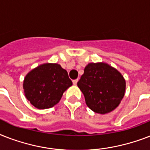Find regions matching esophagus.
<instances>
[{
	"mask_svg": "<svg viewBox=\"0 0 150 150\" xmlns=\"http://www.w3.org/2000/svg\"><path fill=\"white\" fill-rule=\"evenodd\" d=\"M78 81H79V79H75V80H73L72 81V82H73V85H76L77 84V82H78Z\"/></svg>",
	"mask_w": 150,
	"mask_h": 150,
	"instance_id": "esophagus-1",
	"label": "esophagus"
}]
</instances>
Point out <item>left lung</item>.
Wrapping results in <instances>:
<instances>
[{
    "instance_id": "1",
    "label": "left lung",
    "mask_w": 150,
    "mask_h": 150,
    "mask_svg": "<svg viewBox=\"0 0 150 150\" xmlns=\"http://www.w3.org/2000/svg\"><path fill=\"white\" fill-rule=\"evenodd\" d=\"M77 85L89 109L100 114L118 107L126 88L121 73L105 62L88 64Z\"/></svg>"
}]
</instances>
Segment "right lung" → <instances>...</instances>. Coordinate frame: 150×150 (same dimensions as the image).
Masks as SVG:
<instances>
[{"instance_id":"obj_1","label":"right lung","mask_w":150,"mask_h":150,"mask_svg":"<svg viewBox=\"0 0 150 150\" xmlns=\"http://www.w3.org/2000/svg\"><path fill=\"white\" fill-rule=\"evenodd\" d=\"M72 82L65 69L59 64L44 63L27 73L23 81L25 96L40 110L48 109L58 103Z\"/></svg>"}]
</instances>
